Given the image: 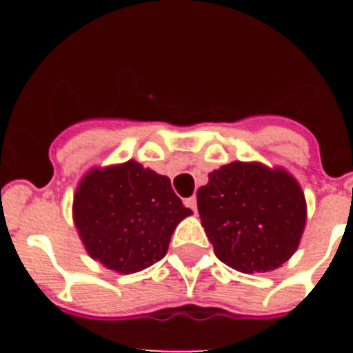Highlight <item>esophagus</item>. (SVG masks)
<instances>
[{
    "label": "esophagus",
    "instance_id": "34e87169",
    "mask_svg": "<svg viewBox=\"0 0 353 353\" xmlns=\"http://www.w3.org/2000/svg\"><path fill=\"white\" fill-rule=\"evenodd\" d=\"M183 205H185L187 208H191V210L196 212V208H198V201H196V196H191V198H187L185 201H183Z\"/></svg>",
    "mask_w": 353,
    "mask_h": 353
}]
</instances>
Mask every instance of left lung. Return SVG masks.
Instances as JSON below:
<instances>
[{
  "label": "left lung",
  "mask_w": 353,
  "mask_h": 353,
  "mask_svg": "<svg viewBox=\"0 0 353 353\" xmlns=\"http://www.w3.org/2000/svg\"><path fill=\"white\" fill-rule=\"evenodd\" d=\"M198 212L215 256L244 274L269 272L290 260L305 224L301 185L283 170L232 162L198 189Z\"/></svg>",
  "instance_id": "obj_1"
}]
</instances>
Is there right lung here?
<instances>
[{"instance_id": "obj_1", "label": "right lung", "mask_w": 353, "mask_h": 353, "mask_svg": "<svg viewBox=\"0 0 353 353\" xmlns=\"http://www.w3.org/2000/svg\"><path fill=\"white\" fill-rule=\"evenodd\" d=\"M191 208L168 176L136 161L93 170L74 196V221L93 260L132 274L166 256L174 228Z\"/></svg>"}]
</instances>
